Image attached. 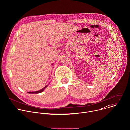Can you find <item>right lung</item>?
Wrapping results in <instances>:
<instances>
[{
  "label": "right lung",
  "instance_id": "right-lung-1",
  "mask_svg": "<svg viewBox=\"0 0 130 130\" xmlns=\"http://www.w3.org/2000/svg\"><path fill=\"white\" fill-rule=\"evenodd\" d=\"M47 86H45V87L43 88V89H42L41 90H39V91H32V92H28L29 93H41V92H42L43 90H44V89H45V88L47 87Z\"/></svg>",
  "mask_w": 130,
  "mask_h": 130
}]
</instances>
